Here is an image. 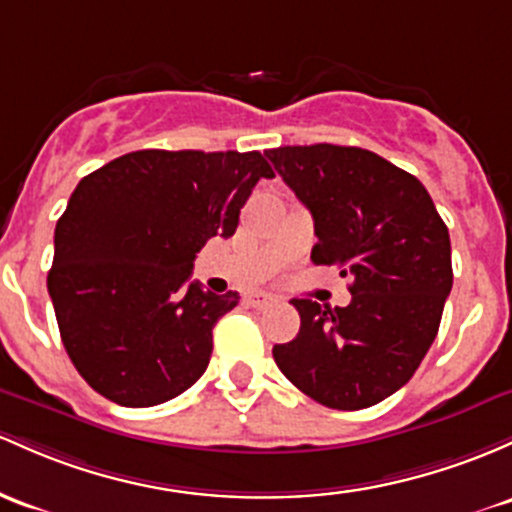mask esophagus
Returning <instances> with one entry per match:
<instances>
[{"instance_id":"1","label":"esophagus","mask_w":512,"mask_h":512,"mask_svg":"<svg viewBox=\"0 0 512 512\" xmlns=\"http://www.w3.org/2000/svg\"><path fill=\"white\" fill-rule=\"evenodd\" d=\"M247 303H250L252 308H265V306H269V303H272V296H269V294H250V296H247Z\"/></svg>"}]
</instances>
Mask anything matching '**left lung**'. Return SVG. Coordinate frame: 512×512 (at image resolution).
Wrapping results in <instances>:
<instances>
[{
  "label": "left lung",
  "instance_id": "1",
  "mask_svg": "<svg viewBox=\"0 0 512 512\" xmlns=\"http://www.w3.org/2000/svg\"><path fill=\"white\" fill-rule=\"evenodd\" d=\"M265 155L311 211L313 265L352 279L345 308L291 301L301 328L274 345V362L323 406H374L411 379L440 328L452 291L445 221L413 174L372 150L318 143Z\"/></svg>",
  "mask_w": 512,
  "mask_h": 512
}]
</instances>
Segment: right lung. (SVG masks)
Masks as SVG:
<instances>
[{
    "label": "right lung",
    "mask_w": 512,
    "mask_h": 512,
    "mask_svg": "<svg viewBox=\"0 0 512 512\" xmlns=\"http://www.w3.org/2000/svg\"><path fill=\"white\" fill-rule=\"evenodd\" d=\"M262 177L274 172L257 150H136L77 184L55 226L48 294L94 391L148 408L206 372L213 325L240 296L189 282L196 252L235 233Z\"/></svg>",
    "instance_id": "obj_1"
}]
</instances>
